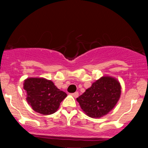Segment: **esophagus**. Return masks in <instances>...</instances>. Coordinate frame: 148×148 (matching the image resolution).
I'll return each mask as SVG.
<instances>
[{"label":"esophagus","instance_id":"obj_1","mask_svg":"<svg viewBox=\"0 0 148 148\" xmlns=\"http://www.w3.org/2000/svg\"><path fill=\"white\" fill-rule=\"evenodd\" d=\"M72 96L74 97H75V98L78 97V96H79V93H78V92H74V93H73V94H72Z\"/></svg>","mask_w":148,"mask_h":148}]
</instances>
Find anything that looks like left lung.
Listing matches in <instances>:
<instances>
[{
    "mask_svg": "<svg viewBox=\"0 0 148 148\" xmlns=\"http://www.w3.org/2000/svg\"><path fill=\"white\" fill-rule=\"evenodd\" d=\"M121 94L120 83L110 77H103L77 99L83 111L92 118H99L111 111Z\"/></svg>",
    "mask_w": 148,
    "mask_h": 148,
    "instance_id": "8db88e82",
    "label": "left lung"
}]
</instances>
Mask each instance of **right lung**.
Listing matches in <instances>:
<instances>
[{"instance_id":"add662e5","label":"right lung","mask_w":148,"mask_h":148,"mask_svg":"<svg viewBox=\"0 0 148 148\" xmlns=\"http://www.w3.org/2000/svg\"><path fill=\"white\" fill-rule=\"evenodd\" d=\"M27 102L33 110L42 114L54 113L66 94L58 89L50 80L42 78H28L25 80Z\"/></svg>"}]
</instances>
